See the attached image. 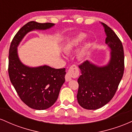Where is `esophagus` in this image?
I'll use <instances>...</instances> for the list:
<instances>
[{
  "label": "esophagus",
  "instance_id": "34e87169",
  "mask_svg": "<svg viewBox=\"0 0 132 132\" xmlns=\"http://www.w3.org/2000/svg\"><path fill=\"white\" fill-rule=\"evenodd\" d=\"M79 75V69L76 65H72L69 69V71L65 76V79L68 82L72 79V78H76Z\"/></svg>",
  "mask_w": 132,
  "mask_h": 132
}]
</instances>
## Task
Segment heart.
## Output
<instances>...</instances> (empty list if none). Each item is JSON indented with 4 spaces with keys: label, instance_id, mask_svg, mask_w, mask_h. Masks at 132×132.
Wrapping results in <instances>:
<instances>
[{
    "label": "heart",
    "instance_id": "obj_1",
    "mask_svg": "<svg viewBox=\"0 0 132 132\" xmlns=\"http://www.w3.org/2000/svg\"><path fill=\"white\" fill-rule=\"evenodd\" d=\"M86 37V34L81 33L69 38L63 46V52L66 54H69L73 52L81 45ZM91 46L92 42L90 40L86 41L83 43V45H82V46L80 48L76 54V58L78 61H83L86 58Z\"/></svg>",
    "mask_w": 132,
    "mask_h": 132
}]
</instances>
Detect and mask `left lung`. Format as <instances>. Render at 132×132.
<instances>
[{
  "label": "left lung",
  "mask_w": 132,
  "mask_h": 132,
  "mask_svg": "<svg viewBox=\"0 0 132 132\" xmlns=\"http://www.w3.org/2000/svg\"><path fill=\"white\" fill-rule=\"evenodd\" d=\"M106 35L105 44L110 50L107 64L98 66L87 60L79 66L81 75L78 78L77 99L82 108L96 110L113 98L123 77L124 53L122 42L109 27L101 22Z\"/></svg>",
  "instance_id": "1"
}]
</instances>
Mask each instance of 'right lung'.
Returning <instances> with one entry per match:
<instances>
[{
    "label": "right lung",
    "mask_w": 132,
    "mask_h": 132,
    "mask_svg": "<svg viewBox=\"0 0 132 132\" xmlns=\"http://www.w3.org/2000/svg\"><path fill=\"white\" fill-rule=\"evenodd\" d=\"M54 23H27L13 38L9 50V75L21 100L30 108L45 110L55 103L65 82L66 69H54L47 65L30 67L20 60L17 48L25 36L33 30L50 29Z\"/></svg>",
    "instance_id": "right-lung-1"
}]
</instances>
